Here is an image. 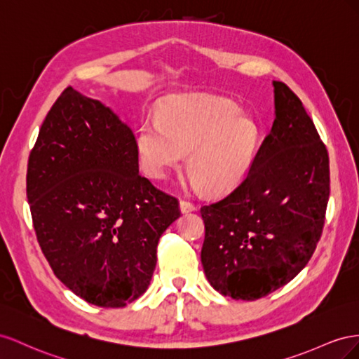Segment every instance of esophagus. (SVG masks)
<instances>
[{
  "label": "esophagus",
  "mask_w": 359,
  "mask_h": 359,
  "mask_svg": "<svg viewBox=\"0 0 359 359\" xmlns=\"http://www.w3.org/2000/svg\"><path fill=\"white\" fill-rule=\"evenodd\" d=\"M179 208H180V212H182V213H188V212H194V210H196V206H194L192 203H189V201H187V200H180Z\"/></svg>",
  "instance_id": "1"
}]
</instances>
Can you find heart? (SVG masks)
Wrapping results in <instances>:
<instances>
[{
  "instance_id": "1",
  "label": "heart",
  "mask_w": 359,
  "mask_h": 359,
  "mask_svg": "<svg viewBox=\"0 0 359 359\" xmlns=\"http://www.w3.org/2000/svg\"><path fill=\"white\" fill-rule=\"evenodd\" d=\"M260 128L231 100L217 96L172 99L159 109V120H144L138 151L144 170L163 179L189 153L188 170L204 189L222 194L248 176L260 146Z\"/></svg>"
}]
</instances>
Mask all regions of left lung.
<instances>
[{"mask_svg": "<svg viewBox=\"0 0 359 359\" xmlns=\"http://www.w3.org/2000/svg\"><path fill=\"white\" fill-rule=\"evenodd\" d=\"M275 120L241 185L201 208V263L215 290L255 301L292 281L320 239L330 158L299 97L273 81Z\"/></svg>", "mask_w": 359, "mask_h": 359, "instance_id": "left-lung-1", "label": "left lung"}]
</instances>
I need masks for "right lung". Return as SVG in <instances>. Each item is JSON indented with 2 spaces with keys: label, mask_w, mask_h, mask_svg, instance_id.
Returning a JSON list of instances; mask_svg holds the SVG:
<instances>
[{
  "label": "right lung",
  "mask_w": 359,
  "mask_h": 359,
  "mask_svg": "<svg viewBox=\"0 0 359 359\" xmlns=\"http://www.w3.org/2000/svg\"><path fill=\"white\" fill-rule=\"evenodd\" d=\"M138 171L130 128L67 87L29 153L27 197L50 268L88 304L118 309L140 298L159 238L180 217L177 200Z\"/></svg>",
  "instance_id": "obj_1"
}]
</instances>
